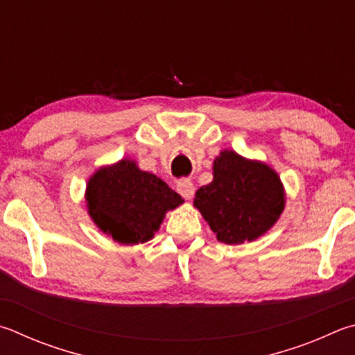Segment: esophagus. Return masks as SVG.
I'll use <instances>...</instances> for the list:
<instances>
[{
    "mask_svg": "<svg viewBox=\"0 0 355 355\" xmlns=\"http://www.w3.org/2000/svg\"><path fill=\"white\" fill-rule=\"evenodd\" d=\"M177 191L180 192V196L184 197L186 200H191L196 194V186L191 182V180L183 178L177 183Z\"/></svg>",
    "mask_w": 355,
    "mask_h": 355,
    "instance_id": "34e87169",
    "label": "esophagus"
}]
</instances>
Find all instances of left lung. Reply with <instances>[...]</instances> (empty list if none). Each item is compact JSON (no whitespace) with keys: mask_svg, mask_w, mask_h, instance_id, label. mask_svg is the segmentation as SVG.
<instances>
[{"mask_svg":"<svg viewBox=\"0 0 355 355\" xmlns=\"http://www.w3.org/2000/svg\"><path fill=\"white\" fill-rule=\"evenodd\" d=\"M212 173V182L196 192L194 206L217 241L228 245L254 241L284 211L286 194L278 173L262 161L223 150L214 159Z\"/></svg>","mask_w":355,"mask_h":355,"instance_id":"1","label":"left lung"}]
</instances>
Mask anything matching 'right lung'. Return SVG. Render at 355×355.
<instances>
[{"instance_id": "right-lung-1", "label": "right lung", "mask_w": 355, "mask_h": 355, "mask_svg": "<svg viewBox=\"0 0 355 355\" xmlns=\"http://www.w3.org/2000/svg\"><path fill=\"white\" fill-rule=\"evenodd\" d=\"M85 200L102 233L124 245L150 241L166 212L183 203L163 180L141 171L132 159L96 171L88 180Z\"/></svg>"}]
</instances>
